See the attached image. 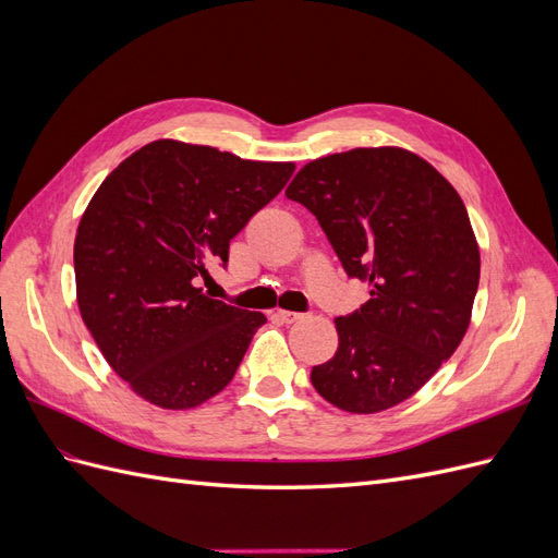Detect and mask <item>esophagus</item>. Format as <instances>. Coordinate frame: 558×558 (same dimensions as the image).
<instances>
[{
	"instance_id": "34e87169",
	"label": "esophagus",
	"mask_w": 558,
	"mask_h": 558,
	"mask_svg": "<svg viewBox=\"0 0 558 558\" xmlns=\"http://www.w3.org/2000/svg\"><path fill=\"white\" fill-rule=\"evenodd\" d=\"M302 316H305V314H300V312H286V310L275 312V318L281 320V324H295V320H300Z\"/></svg>"
}]
</instances>
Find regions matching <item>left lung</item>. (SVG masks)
<instances>
[{
  "mask_svg": "<svg viewBox=\"0 0 558 558\" xmlns=\"http://www.w3.org/2000/svg\"><path fill=\"white\" fill-rule=\"evenodd\" d=\"M286 197L307 207L369 300L335 318L340 347L312 367L335 408L375 414L408 400L459 349L480 286L461 195L412 150L353 148L312 160Z\"/></svg>",
  "mask_w": 558,
  "mask_h": 558,
  "instance_id": "8db88e82",
  "label": "left lung"
}]
</instances>
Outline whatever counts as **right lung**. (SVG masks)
Here are the masks:
<instances>
[{
    "label": "right lung",
    "mask_w": 558,
    "mask_h": 558,
    "mask_svg": "<svg viewBox=\"0 0 558 558\" xmlns=\"http://www.w3.org/2000/svg\"><path fill=\"white\" fill-rule=\"evenodd\" d=\"M293 162L150 142L102 181L74 242L76 300L113 373L162 410L221 393L263 324L197 286L230 240L275 199Z\"/></svg>",
    "instance_id": "right-lung-1"
}]
</instances>
